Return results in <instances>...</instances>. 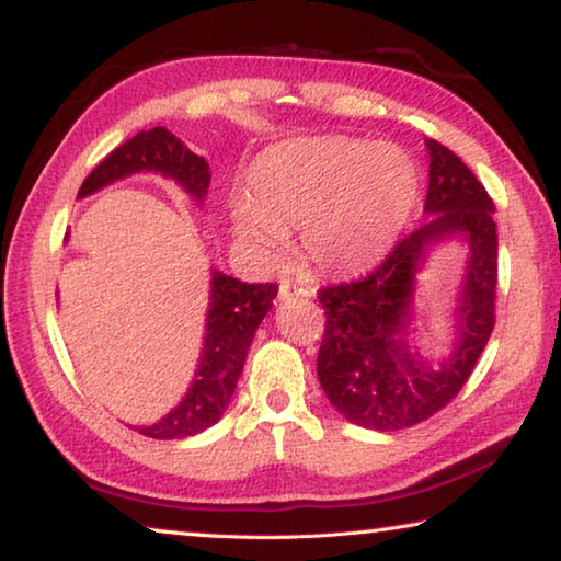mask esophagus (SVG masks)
Listing matches in <instances>:
<instances>
[{
    "instance_id": "obj_1",
    "label": "esophagus",
    "mask_w": 561,
    "mask_h": 561,
    "mask_svg": "<svg viewBox=\"0 0 561 561\" xmlns=\"http://www.w3.org/2000/svg\"><path fill=\"white\" fill-rule=\"evenodd\" d=\"M297 297H311V291L299 287V284H294V282H282V284H279V299H282V301L297 299Z\"/></svg>"
}]
</instances>
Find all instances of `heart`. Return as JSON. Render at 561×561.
<instances>
[{
	"label": "heart",
	"mask_w": 561,
	"mask_h": 561,
	"mask_svg": "<svg viewBox=\"0 0 561 561\" xmlns=\"http://www.w3.org/2000/svg\"><path fill=\"white\" fill-rule=\"evenodd\" d=\"M250 203L232 207V234L274 264L301 230L304 257L327 277H356L393 252L415 210L421 173L403 148L351 136L287 140L247 170Z\"/></svg>",
	"instance_id": "heart-1"
}]
</instances>
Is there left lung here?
<instances>
[{
  "label": "left lung",
  "instance_id": "left-lung-1",
  "mask_svg": "<svg viewBox=\"0 0 561 561\" xmlns=\"http://www.w3.org/2000/svg\"><path fill=\"white\" fill-rule=\"evenodd\" d=\"M425 148L428 220L403 237L368 277L319 291L327 314L319 383L346 421L381 433L411 428L448 405L495 327V205L453 150L438 140H425ZM450 239L469 247V260L454 308L449 356L428 359L414 341L423 319L416 311V274L434 247Z\"/></svg>",
  "mask_w": 561,
  "mask_h": 561
}]
</instances>
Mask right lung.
<instances>
[{
	"label": "right lung",
	"instance_id": "add662e5",
	"mask_svg": "<svg viewBox=\"0 0 561 561\" xmlns=\"http://www.w3.org/2000/svg\"><path fill=\"white\" fill-rule=\"evenodd\" d=\"M136 173H158L175 180L197 205L205 203L213 178L210 165L203 156H195L168 128L156 126L136 133L111 156L103 158L83 180L79 197L99 193L101 187ZM210 272V307H207L195 376L173 411L150 425H130L148 438H190L220 421L244 368L254 331L267 317L279 291L277 284H244L220 270Z\"/></svg>",
	"mask_w": 561,
	"mask_h": 561
}]
</instances>
